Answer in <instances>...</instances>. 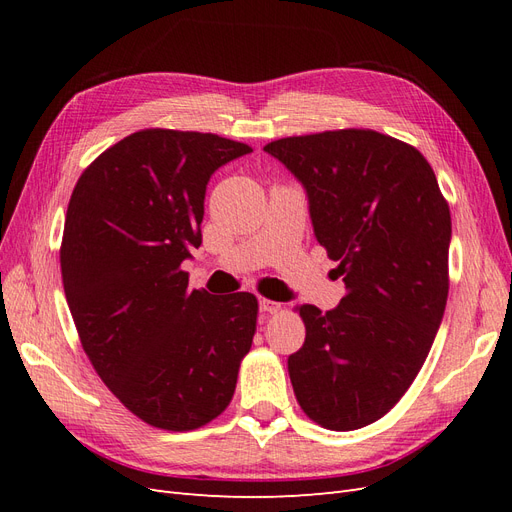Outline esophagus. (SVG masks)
Segmentation results:
<instances>
[{
    "mask_svg": "<svg viewBox=\"0 0 512 512\" xmlns=\"http://www.w3.org/2000/svg\"><path fill=\"white\" fill-rule=\"evenodd\" d=\"M280 309H282V303L265 299V297L260 299V312L262 314H277V312H280Z\"/></svg>",
    "mask_w": 512,
    "mask_h": 512,
    "instance_id": "1",
    "label": "esophagus"
}]
</instances>
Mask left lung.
Instances as JSON below:
<instances>
[{"mask_svg":"<svg viewBox=\"0 0 512 512\" xmlns=\"http://www.w3.org/2000/svg\"><path fill=\"white\" fill-rule=\"evenodd\" d=\"M307 192L318 243L346 297L297 307L305 342L288 356L303 412L333 431L378 421L410 389L448 297L451 211L423 153L374 130L265 145Z\"/></svg>","mask_w":512,"mask_h":512,"instance_id":"obj_1","label":"left lung"}]
</instances>
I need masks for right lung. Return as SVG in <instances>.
I'll return each mask as SVG.
<instances>
[{
	"mask_svg": "<svg viewBox=\"0 0 512 512\" xmlns=\"http://www.w3.org/2000/svg\"><path fill=\"white\" fill-rule=\"evenodd\" d=\"M250 151L218 134L141 130L100 153L70 196L59 262L81 346L151 427L220 416L252 348L254 294L194 290L181 269L203 243L211 175Z\"/></svg>",
	"mask_w": 512,
	"mask_h": 512,
	"instance_id": "right-lung-1",
	"label": "right lung"
}]
</instances>
